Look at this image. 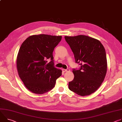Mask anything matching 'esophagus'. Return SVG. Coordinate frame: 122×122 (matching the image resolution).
Listing matches in <instances>:
<instances>
[{
    "label": "esophagus",
    "mask_w": 122,
    "mask_h": 122,
    "mask_svg": "<svg viewBox=\"0 0 122 122\" xmlns=\"http://www.w3.org/2000/svg\"><path fill=\"white\" fill-rule=\"evenodd\" d=\"M62 71L63 72H66V71H70V69H63Z\"/></svg>",
    "instance_id": "34e87169"
}]
</instances>
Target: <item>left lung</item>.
<instances>
[{
    "label": "left lung",
    "mask_w": 122,
    "mask_h": 122,
    "mask_svg": "<svg viewBox=\"0 0 122 122\" xmlns=\"http://www.w3.org/2000/svg\"><path fill=\"white\" fill-rule=\"evenodd\" d=\"M66 41L71 49L79 70L73 69L74 77L69 83V89L80 96L94 92L104 81L107 71L105 49L97 39L79 35L65 36Z\"/></svg>",
    "instance_id": "obj_1"
}]
</instances>
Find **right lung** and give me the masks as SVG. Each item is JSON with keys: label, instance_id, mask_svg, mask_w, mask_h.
I'll return each instance as SVG.
<instances>
[{"label": "right lung", "instance_id": "obj_1", "mask_svg": "<svg viewBox=\"0 0 122 122\" xmlns=\"http://www.w3.org/2000/svg\"><path fill=\"white\" fill-rule=\"evenodd\" d=\"M62 36L33 35L22 44L17 59L19 76L30 92L42 94L54 87L62 71L54 67L52 52ZM50 62L47 63V60Z\"/></svg>", "mask_w": 122, "mask_h": 122}]
</instances>
